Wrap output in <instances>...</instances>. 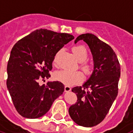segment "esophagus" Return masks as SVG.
<instances>
[{"label":"esophagus","mask_w":133,"mask_h":133,"mask_svg":"<svg viewBox=\"0 0 133 133\" xmlns=\"http://www.w3.org/2000/svg\"><path fill=\"white\" fill-rule=\"evenodd\" d=\"M70 90H71V88L69 86H65L64 87V91L65 92H69Z\"/></svg>","instance_id":"obj_1"}]
</instances>
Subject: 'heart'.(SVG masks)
<instances>
[{"instance_id":"b5f03b06","label":"heart","mask_w":133,"mask_h":133,"mask_svg":"<svg viewBox=\"0 0 133 133\" xmlns=\"http://www.w3.org/2000/svg\"><path fill=\"white\" fill-rule=\"evenodd\" d=\"M72 52L75 58L80 63L81 68L86 75H89L92 72V66L87 63L83 62L88 58V52L83 46H76L72 48ZM54 78L56 81L66 84V85H74L81 83L84 79V75L81 71H70L66 70H61L56 71L54 75Z\"/></svg>"}]
</instances>
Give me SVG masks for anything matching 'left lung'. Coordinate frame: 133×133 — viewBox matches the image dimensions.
I'll list each match as a JSON object with an SVG mask.
<instances>
[{
  "label": "left lung",
  "instance_id": "8db88e82",
  "mask_svg": "<svg viewBox=\"0 0 133 133\" xmlns=\"http://www.w3.org/2000/svg\"><path fill=\"white\" fill-rule=\"evenodd\" d=\"M83 40L92 55L94 70L83 87H75L77 102L70 107L69 115L75 123L92 127L102 122L118 95L121 67L117 56L109 44L92 34L81 35L75 43Z\"/></svg>",
  "mask_w": 133,
  "mask_h": 133
}]
</instances>
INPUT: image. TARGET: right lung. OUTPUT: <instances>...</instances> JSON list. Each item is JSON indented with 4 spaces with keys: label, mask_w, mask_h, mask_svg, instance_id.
I'll return each mask as SVG.
<instances>
[{
    "label": "right lung",
    "mask_w": 133,
    "mask_h": 133,
    "mask_svg": "<svg viewBox=\"0 0 133 133\" xmlns=\"http://www.w3.org/2000/svg\"><path fill=\"white\" fill-rule=\"evenodd\" d=\"M74 36L41 29L18 41L10 52L7 64V89L17 112L27 118H37L49 110L63 94L64 84L58 81L40 85L50 77L56 54Z\"/></svg>",
    "instance_id": "obj_1"
}]
</instances>
